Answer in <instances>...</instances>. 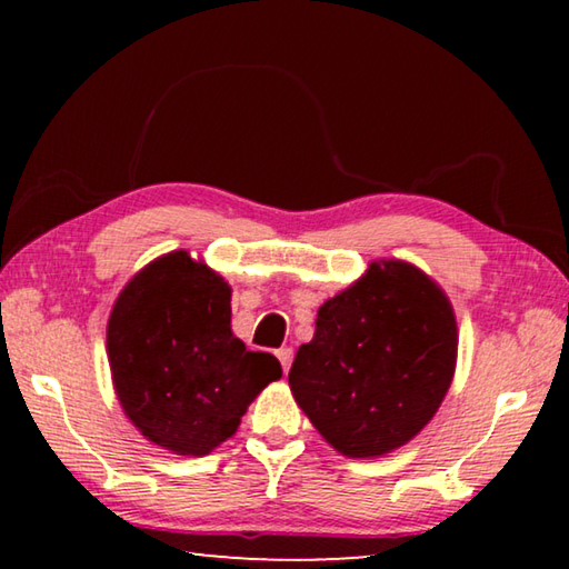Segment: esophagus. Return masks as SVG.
Wrapping results in <instances>:
<instances>
[{"instance_id": "obj_1", "label": "esophagus", "mask_w": 569, "mask_h": 569, "mask_svg": "<svg viewBox=\"0 0 569 569\" xmlns=\"http://www.w3.org/2000/svg\"><path fill=\"white\" fill-rule=\"evenodd\" d=\"M276 356H278V361H281L283 371L291 369V361H293V349H288V346H283V349H278V351H276Z\"/></svg>"}]
</instances>
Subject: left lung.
<instances>
[{
  "label": "left lung",
  "mask_w": 569,
  "mask_h": 569,
  "mask_svg": "<svg viewBox=\"0 0 569 569\" xmlns=\"http://www.w3.org/2000/svg\"><path fill=\"white\" fill-rule=\"evenodd\" d=\"M455 363L457 321L445 291L419 268L379 261L319 308L288 383L333 449L379 457L427 427Z\"/></svg>",
  "instance_id": "obj_1"
}]
</instances>
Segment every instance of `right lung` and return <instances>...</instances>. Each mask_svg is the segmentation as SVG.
I'll return each mask as SVG.
<instances>
[{"label":"right lung","instance_id":"add662e5","mask_svg":"<svg viewBox=\"0 0 569 569\" xmlns=\"http://www.w3.org/2000/svg\"><path fill=\"white\" fill-rule=\"evenodd\" d=\"M108 359L124 413L172 455L203 457L236 435L248 403L281 379L273 353L230 331V288L186 250L152 261L122 288Z\"/></svg>","mask_w":569,"mask_h":569}]
</instances>
